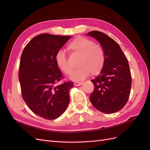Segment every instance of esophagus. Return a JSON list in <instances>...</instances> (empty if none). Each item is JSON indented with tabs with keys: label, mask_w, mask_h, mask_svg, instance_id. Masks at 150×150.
I'll return each instance as SVG.
<instances>
[{
	"label": "esophagus",
	"mask_w": 150,
	"mask_h": 150,
	"mask_svg": "<svg viewBox=\"0 0 150 150\" xmlns=\"http://www.w3.org/2000/svg\"><path fill=\"white\" fill-rule=\"evenodd\" d=\"M82 84H83L82 82H75V83H74V86H79L80 85H81Z\"/></svg>",
	"instance_id": "34e87169"
}]
</instances>
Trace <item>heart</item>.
Here are the masks:
<instances>
[{"mask_svg": "<svg viewBox=\"0 0 150 150\" xmlns=\"http://www.w3.org/2000/svg\"><path fill=\"white\" fill-rule=\"evenodd\" d=\"M67 47L72 53L79 56L77 62L78 68L71 74V79L79 81L86 78L89 74L96 76L100 73L105 63V52L101 46L95 44L92 40L78 36L72 40ZM56 62L64 74H70L72 67L68 62L64 52L59 51L57 52Z\"/></svg>", "mask_w": 150, "mask_h": 150, "instance_id": "heart-1", "label": "heart"}]
</instances>
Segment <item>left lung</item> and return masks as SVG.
Returning a JSON list of instances; mask_svg holds the SVG:
<instances>
[{
  "instance_id": "obj_1",
  "label": "left lung",
  "mask_w": 150,
  "mask_h": 150,
  "mask_svg": "<svg viewBox=\"0 0 150 150\" xmlns=\"http://www.w3.org/2000/svg\"><path fill=\"white\" fill-rule=\"evenodd\" d=\"M88 35L96 39L105 52L103 69L91 80L94 89L90 101L99 111L116 112L125 106L129 96L131 75L128 60L119 44L106 34L93 30Z\"/></svg>"
}]
</instances>
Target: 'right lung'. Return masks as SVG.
Instances as JSON below:
<instances>
[{
  "label": "right lung",
  "instance_id": "right-lung-1",
  "mask_svg": "<svg viewBox=\"0 0 150 150\" xmlns=\"http://www.w3.org/2000/svg\"><path fill=\"white\" fill-rule=\"evenodd\" d=\"M71 36L42 34L26 45L22 53L19 79L22 98L35 115L55 120L66 110L69 90L74 83L59 84L62 74L56 62V55Z\"/></svg>",
  "mask_w": 150,
  "mask_h": 150
}]
</instances>
